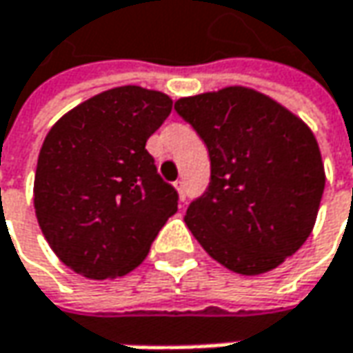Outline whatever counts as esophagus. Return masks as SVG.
<instances>
[{"label":"esophagus","mask_w":353,"mask_h":353,"mask_svg":"<svg viewBox=\"0 0 353 353\" xmlns=\"http://www.w3.org/2000/svg\"><path fill=\"white\" fill-rule=\"evenodd\" d=\"M174 188H176V192H179V199H181V201H185L186 199L185 181H176V183H174Z\"/></svg>","instance_id":"1"}]
</instances>
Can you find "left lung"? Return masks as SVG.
<instances>
[{"mask_svg": "<svg viewBox=\"0 0 353 353\" xmlns=\"http://www.w3.org/2000/svg\"><path fill=\"white\" fill-rule=\"evenodd\" d=\"M176 113L210 157V185L185 222L208 256L242 276L274 270L310 236L326 172L310 127L248 87L183 97Z\"/></svg>", "mask_w": 353, "mask_h": 353, "instance_id": "obj_1", "label": "left lung"}]
</instances>
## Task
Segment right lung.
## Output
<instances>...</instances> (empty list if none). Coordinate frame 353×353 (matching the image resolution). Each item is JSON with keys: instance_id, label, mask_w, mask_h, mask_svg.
<instances>
[{"instance_id": "1", "label": "right lung", "mask_w": 353, "mask_h": 353, "mask_svg": "<svg viewBox=\"0 0 353 353\" xmlns=\"http://www.w3.org/2000/svg\"><path fill=\"white\" fill-rule=\"evenodd\" d=\"M172 99L137 85L83 101L51 127L39 150L33 204L45 240L65 266L91 280L125 276L176 212L147 139Z\"/></svg>"}]
</instances>
